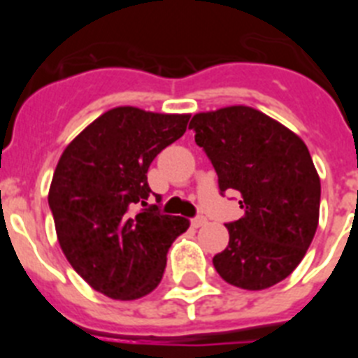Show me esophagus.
I'll list each match as a JSON object with an SVG mask.
<instances>
[{
  "label": "esophagus",
  "mask_w": 358,
  "mask_h": 358,
  "mask_svg": "<svg viewBox=\"0 0 358 358\" xmlns=\"http://www.w3.org/2000/svg\"><path fill=\"white\" fill-rule=\"evenodd\" d=\"M208 220H206V217H202V215H199V217H195L194 220H192V226L194 227H201V226H204V224H206Z\"/></svg>",
  "instance_id": "esophagus-1"
}]
</instances>
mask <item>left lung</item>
Masks as SVG:
<instances>
[{"mask_svg": "<svg viewBox=\"0 0 358 358\" xmlns=\"http://www.w3.org/2000/svg\"><path fill=\"white\" fill-rule=\"evenodd\" d=\"M218 176L240 194L243 217L226 224L229 243L213 256L229 285L264 290L299 265L319 224L321 181L303 140L248 106L199 113L189 122Z\"/></svg>", "mask_w": 358, "mask_h": 358, "instance_id": "obj_1", "label": "left lung"}]
</instances>
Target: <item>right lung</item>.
<instances>
[{
    "label": "right lung",
    "mask_w": 358,
    "mask_h": 358,
    "mask_svg": "<svg viewBox=\"0 0 358 358\" xmlns=\"http://www.w3.org/2000/svg\"><path fill=\"white\" fill-rule=\"evenodd\" d=\"M188 120L115 107L62 152L48 204L62 252L96 292L131 301L159 285L166 252L189 220L161 215L157 204L132 210L140 202L147 206L148 166L185 134Z\"/></svg>",
    "instance_id": "1"
}]
</instances>
